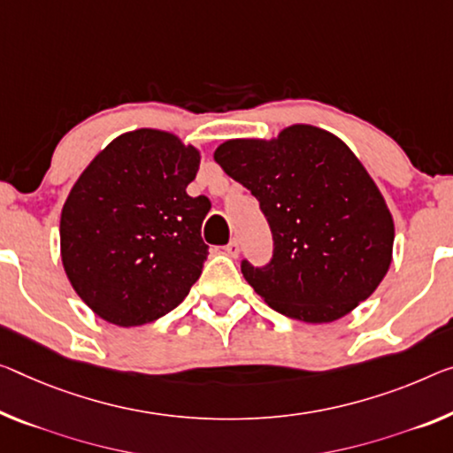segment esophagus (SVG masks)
<instances>
[{"label": "esophagus", "mask_w": 453, "mask_h": 453, "mask_svg": "<svg viewBox=\"0 0 453 453\" xmlns=\"http://www.w3.org/2000/svg\"><path fill=\"white\" fill-rule=\"evenodd\" d=\"M225 253H226L228 257H233V259H234V257H239V253H241L239 241H236V239H233L231 242H228V245L225 247Z\"/></svg>", "instance_id": "34e87169"}]
</instances>
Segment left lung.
Segmentation results:
<instances>
[{"label": "left lung", "instance_id": "left-lung-1", "mask_svg": "<svg viewBox=\"0 0 453 453\" xmlns=\"http://www.w3.org/2000/svg\"><path fill=\"white\" fill-rule=\"evenodd\" d=\"M214 159L269 222L273 257L241 271L275 311L334 322L379 288L393 259V217L342 139L299 123L273 139H228Z\"/></svg>", "mask_w": 453, "mask_h": 453}]
</instances>
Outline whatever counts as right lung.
I'll return each instance as SVG.
<instances>
[{"label":"right lung","instance_id":"add662e5","mask_svg":"<svg viewBox=\"0 0 453 453\" xmlns=\"http://www.w3.org/2000/svg\"><path fill=\"white\" fill-rule=\"evenodd\" d=\"M200 151L159 129L113 139L87 165L60 214L66 277L96 316L142 326L182 303L208 255L206 196H188Z\"/></svg>","mask_w":453,"mask_h":453}]
</instances>
